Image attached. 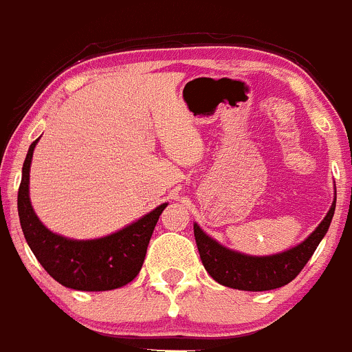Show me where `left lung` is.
<instances>
[{"label":"left lung","instance_id":"1","mask_svg":"<svg viewBox=\"0 0 352 352\" xmlns=\"http://www.w3.org/2000/svg\"><path fill=\"white\" fill-rule=\"evenodd\" d=\"M334 210L336 201L332 202V207L319 228L305 241L273 256H248L228 250L210 239L197 224H194L195 243L204 268L217 283L236 290H273L290 283L302 272L327 232Z\"/></svg>","mask_w":352,"mask_h":352}]
</instances>
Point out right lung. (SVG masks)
<instances>
[{
  "mask_svg": "<svg viewBox=\"0 0 352 352\" xmlns=\"http://www.w3.org/2000/svg\"><path fill=\"white\" fill-rule=\"evenodd\" d=\"M28 148L18 188V216L30 250L54 280L82 292L114 290L135 280L145 261L146 248L158 217L166 204L158 206L136 223L114 234L89 241L67 239L49 231L30 204L28 182L33 148Z\"/></svg>",
  "mask_w": 352,
  "mask_h": 352,
  "instance_id": "right-lung-1",
  "label": "right lung"
}]
</instances>
